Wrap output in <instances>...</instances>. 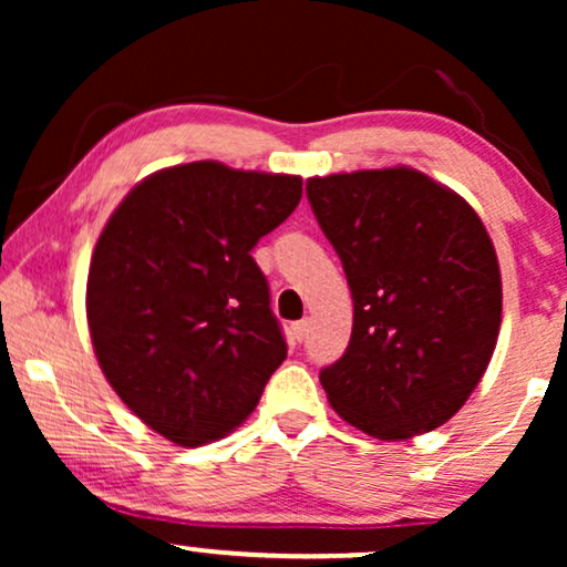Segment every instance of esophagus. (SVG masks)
<instances>
[{
	"mask_svg": "<svg viewBox=\"0 0 567 567\" xmlns=\"http://www.w3.org/2000/svg\"><path fill=\"white\" fill-rule=\"evenodd\" d=\"M291 332H293V338H297V340H305L307 332H309V320L293 322V324H291Z\"/></svg>",
	"mask_w": 567,
	"mask_h": 567,
	"instance_id": "34e87169",
	"label": "esophagus"
}]
</instances>
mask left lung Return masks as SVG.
Listing matches in <instances>:
<instances>
[{
    "label": "left lung",
    "instance_id": "obj_1",
    "mask_svg": "<svg viewBox=\"0 0 567 567\" xmlns=\"http://www.w3.org/2000/svg\"><path fill=\"white\" fill-rule=\"evenodd\" d=\"M307 198L353 297L351 343L320 371L330 405L382 441L439 429L483 379L501 330L483 221L410 167L309 177Z\"/></svg>",
    "mask_w": 567,
    "mask_h": 567
}]
</instances>
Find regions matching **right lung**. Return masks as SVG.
I'll return each mask as SVG.
<instances>
[{
  "label": "right lung",
  "instance_id": "right-lung-1",
  "mask_svg": "<svg viewBox=\"0 0 567 567\" xmlns=\"http://www.w3.org/2000/svg\"><path fill=\"white\" fill-rule=\"evenodd\" d=\"M301 177L190 162L136 185L92 252L87 322L100 369L177 446L235 431L286 359L250 250L289 219Z\"/></svg>",
  "mask_w": 567,
  "mask_h": 567
}]
</instances>
